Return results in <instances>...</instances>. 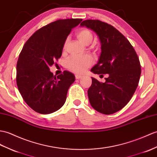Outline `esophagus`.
Here are the masks:
<instances>
[{"instance_id":"esophagus-1","label":"esophagus","mask_w":157,"mask_h":157,"mask_svg":"<svg viewBox=\"0 0 157 157\" xmlns=\"http://www.w3.org/2000/svg\"><path fill=\"white\" fill-rule=\"evenodd\" d=\"M83 78V76H82V75H78V74H77V75H75V78L77 79H82Z\"/></svg>"}]
</instances>
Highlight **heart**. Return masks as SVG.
I'll list each match as a JSON object with an SVG mask.
<instances>
[{
  "label": "heart",
  "instance_id": "1",
  "mask_svg": "<svg viewBox=\"0 0 157 157\" xmlns=\"http://www.w3.org/2000/svg\"><path fill=\"white\" fill-rule=\"evenodd\" d=\"M79 41L83 45H89L93 40V35L90 30L87 29H80L76 33ZM67 42H65V47ZM93 63V59L90 56H83L81 57H71L67 61V67L71 71L82 74Z\"/></svg>",
  "mask_w": 157,
  "mask_h": 157
}]
</instances>
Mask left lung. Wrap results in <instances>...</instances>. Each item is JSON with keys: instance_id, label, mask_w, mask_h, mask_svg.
<instances>
[{"instance_id": "8db88e82", "label": "left lung", "mask_w": 157, "mask_h": 157, "mask_svg": "<svg viewBox=\"0 0 157 157\" xmlns=\"http://www.w3.org/2000/svg\"><path fill=\"white\" fill-rule=\"evenodd\" d=\"M80 27L95 32L100 41V56L91 71L108 74L104 83L92 78L87 90L90 104L101 114H114L124 107L135 92L141 74L139 59L128 40L112 25L88 19Z\"/></svg>"}]
</instances>
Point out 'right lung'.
<instances>
[{
	"label": "right lung",
	"mask_w": 157,
	"mask_h": 157,
	"mask_svg": "<svg viewBox=\"0 0 157 157\" xmlns=\"http://www.w3.org/2000/svg\"><path fill=\"white\" fill-rule=\"evenodd\" d=\"M82 19H60L39 29L25 43L17 64V85L25 102L34 111L49 114L63 106L75 81L72 73L53 75L49 67L61 56L71 29Z\"/></svg>",
	"instance_id": "add662e5"
}]
</instances>
